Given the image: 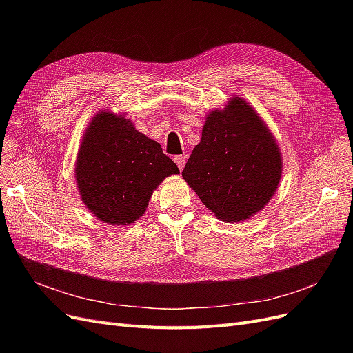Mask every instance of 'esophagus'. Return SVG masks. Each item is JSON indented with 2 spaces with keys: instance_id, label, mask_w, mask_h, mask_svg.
<instances>
[{
  "instance_id": "1",
  "label": "esophagus",
  "mask_w": 353,
  "mask_h": 353,
  "mask_svg": "<svg viewBox=\"0 0 353 353\" xmlns=\"http://www.w3.org/2000/svg\"><path fill=\"white\" fill-rule=\"evenodd\" d=\"M174 163L177 164V167H179L180 170H183L184 164H186V156H176L174 157Z\"/></svg>"
}]
</instances>
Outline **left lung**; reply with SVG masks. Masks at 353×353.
<instances>
[{
	"label": "left lung",
	"mask_w": 353,
	"mask_h": 353,
	"mask_svg": "<svg viewBox=\"0 0 353 353\" xmlns=\"http://www.w3.org/2000/svg\"><path fill=\"white\" fill-rule=\"evenodd\" d=\"M281 174L279 147L256 111L239 97L209 114L181 172L203 205L232 223L262 210Z\"/></svg>",
	"instance_id": "obj_1"
}]
</instances>
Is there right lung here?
Segmentation results:
<instances>
[{
	"label": "right lung",
	"instance_id": "1",
	"mask_svg": "<svg viewBox=\"0 0 353 353\" xmlns=\"http://www.w3.org/2000/svg\"><path fill=\"white\" fill-rule=\"evenodd\" d=\"M177 173V165L157 141L108 111L91 120L76 163L84 205L111 226L134 223L157 184Z\"/></svg>",
	"mask_w": 353,
	"mask_h": 353
}]
</instances>
